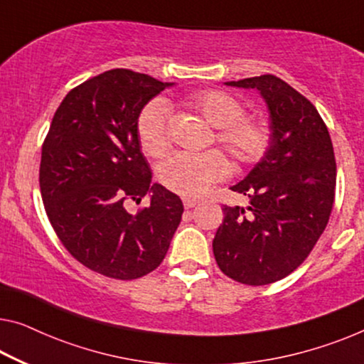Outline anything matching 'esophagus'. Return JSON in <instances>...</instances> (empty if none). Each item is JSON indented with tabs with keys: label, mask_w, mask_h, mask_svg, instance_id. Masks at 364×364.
Masks as SVG:
<instances>
[{
	"label": "esophagus",
	"mask_w": 364,
	"mask_h": 364,
	"mask_svg": "<svg viewBox=\"0 0 364 364\" xmlns=\"http://www.w3.org/2000/svg\"><path fill=\"white\" fill-rule=\"evenodd\" d=\"M198 204V200L196 199H191V198H183V205H184V209H191V208H194V205Z\"/></svg>",
	"instance_id": "1"
}]
</instances>
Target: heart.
I'll return each instance as SVG.
<instances>
[{
    "label": "heart",
    "mask_w": 364,
    "mask_h": 364,
    "mask_svg": "<svg viewBox=\"0 0 364 364\" xmlns=\"http://www.w3.org/2000/svg\"><path fill=\"white\" fill-rule=\"evenodd\" d=\"M186 106L198 112L214 129V142L230 156L237 166L252 165L267 154L271 144V127L267 121L247 117L245 107L235 96L220 90H205L191 95ZM171 107L155 97L140 112L137 134L144 151L161 156L170 149L168 122ZM229 173L227 161L217 151L176 154L161 161L156 178L168 191L183 198H200Z\"/></svg>",
    "instance_id": "heart-1"
}]
</instances>
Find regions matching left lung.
<instances>
[{
    "mask_svg": "<svg viewBox=\"0 0 364 364\" xmlns=\"http://www.w3.org/2000/svg\"><path fill=\"white\" fill-rule=\"evenodd\" d=\"M258 90L271 119V144L259 164L232 191L247 209L222 205L213 250L220 271L248 286L286 278L323 234L337 183L332 139L316 106L274 75L229 81Z\"/></svg>",
    "mask_w": 364,
    "mask_h": 364,
    "instance_id": "obj_1",
    "label": "left lung"
}]
</instances>
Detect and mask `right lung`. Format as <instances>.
Here are the masks:
<instances>
[{
    "label": "right lung",
    "instance_id": "add662e5",
    "mask_svg": "<svg viewBox=\"0 0 364 364\" xmlns=\"http://www.w3.org/2000/svg\"><path fill=\"white\" fill-rule=\"evenodd\" d=\"M170 85L126 68L86 80L63 97L42 144L48 220L75 259L107 278L159 268L181 222V199L150 184L137 134L140 111ZM147 192L151 203L130 213Z\"/></svg>",
    "mask_w": 364,
    "mask_h": 364
}]
</instances>
